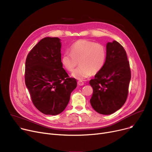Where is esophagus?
<instances>
[{
    "mask_svg": "<svg viewBox=\"0 0 152 152\" xmlns=\"http://www.w3.org/2000/svg\"><path fill=\"white\" fill-rule=\"evenodd\" d=\"M77 83L79 86H83L84 85V82H83L82 81H78Z\"/></svg>",
    "mask_w": 152,
    "mask_h": 152,
    "instance_id": "obj_1",
    "label": "esophagus"
}]
</instances>
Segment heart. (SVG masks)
I'll use <instances>...</instances> for the list:
<instances>
[{
	"label": "heart",
	"mask_w": 152,
	"mask_h": 152,
	"mask_svg": "<svg viewBox=\"0 0 152 152\" xmlns=\"http://www.w3.org/2000/svg\"><path fill=\"white\" fill-rule=\"evenodd\" d=\"M70 53L62 55L61 62L69 72L74 70L79 61L80 66L72 74V77L80 81L97 73L105 65L107 51L100 43L87 40L75 42L69 48Z\"/></svg>",
	"instance_id": "1"
}]
</instances>
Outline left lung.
Instances as JSON below:
<instances>
[{"mask_svg": "<svg viewBox=\"0 0 152 152\" xmlns=\"http://www.w3.org/2000/svg\"><path fill=\"white\" fill-rule=\"evenodd\" d=\"M106 51L104 66L90 81L93 89L90 103L97 113L110 115L126 101L131 70L126 51L118 42H108Z\"/></svg>", "mask_w": 152, "mask_h": 152, "instance_id": "8db88e82", "label": "left lung"}]
</instances>
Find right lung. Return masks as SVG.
I'll return each mask as SVG.
<instances>
[{"mask_svg": "<svg viewBox=\"0 0 152 152\" xmlns=\"http://www.w3.org/2000/svg\"><path fill=\"white\" fill-rule=\"evenodd\" d=\"M58 37H45L35 45L27 56L25 83L32 101L40 112L56 115L66 109L77 81L69 78L61 62Z\"/></svg>", "mask_w": 152, "mask_h": 152, "instance_id": "obj_1", "label": "right lung"}]
</instances>
